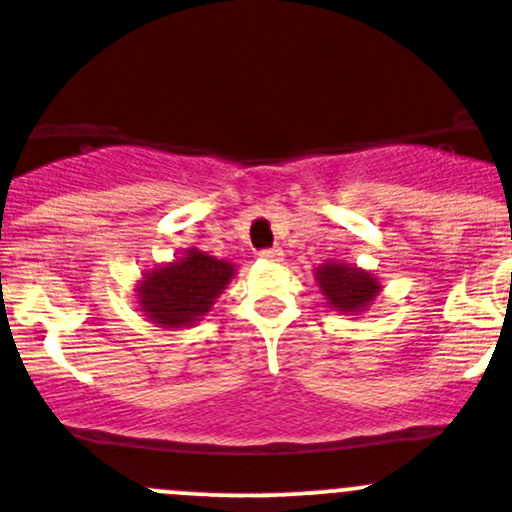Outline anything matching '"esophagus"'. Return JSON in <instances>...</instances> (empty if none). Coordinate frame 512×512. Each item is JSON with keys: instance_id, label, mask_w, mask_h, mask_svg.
Masks as SVG:
<instances>
[{"instance_id": "obj_1", "label": "esophagus", "mask_w": 512, "mask_h": 512, "mask_svg": "<svg viewBox=\"0 0 512 512\" xmlns=\"http://www.w3.org/2000/svg\"><path fill=\"white\" fill-rule=\"evenodd\" d=\"M260 257L262 260L277 262V260H282V250L280 247H265V250H260Z\"/></svg>"}]
</instances>
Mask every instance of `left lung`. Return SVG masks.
Returning a JSON list of instances; mask_svg holds the SVG:
<instances>
[{
  "label": "left lung",
  "mask_w": 512,
  "mask_h": 512,
  "mask_svg": "<svg viewBox=\"0 0 512 512\" xmlns=\"http://www.w3.org/2000/svg\"><path fill=\"white\" fill-rule=\"evenodd\" d=\"M317 282L330 305H335L340 312H360L380 292L375 277L345 265L317 267Z\"/></svg>",
  "instance_id": "8db88e82"
}]
</instances>
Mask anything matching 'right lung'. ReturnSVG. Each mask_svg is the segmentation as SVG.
<instances>
[{
  "instance_id": "1",
  "label": "right lung",
  "mask_w": 512,
  "mask_h": 512,
  "mask_svg": "<svg viewBox=\"0 0 512 512\" xmlns=\"http://www.w3.org/2000/svg\"><path fill=\"white\" fill-rule=\"evenodd\" d=\"M235 267L200 250H187L172 265L145 275L140 285V307L162 327H187L210 312L215 297L225 290Z\"/></svg>"
}]
</instances>
